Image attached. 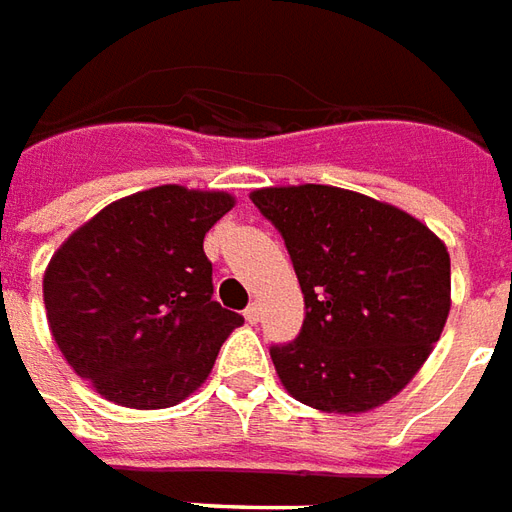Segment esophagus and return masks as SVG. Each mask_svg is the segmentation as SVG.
<instances>
[{"mask_svg": "<svg viewBox=\"0 0 512 512\" xmlns=\"http://www.w3.org/2000/svg\"><path fill=\"white\" fill-rule=\"evenodd\" d=\"M242 317H245V322H250V325H256V322H259V306L250 303V306L242 311Z\"/></svg>", "mask_w": 512, "mask_h": 512, "instance_id": "obj_1", "label": "esophagus"}]
</instances>
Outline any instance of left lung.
<instances>
[{
  "label": "left lung",
  "mask_w": 512,
  "mask_h": 512,
  "mask_svg": "<svg viewBox=\"0 0 512 512\" xmlns=\"http://www.w3.org/2000/svg\"><path fill=\"white\" fill-rule=\"evenodd\" d=\"M284 237L306 320L273 344L284 389L317 411L364 413L402 391L449 317L447 245L397 206L300 184L253 190Z\"/></svg>",
  "instance_id": "8db88e82"
}]
</instances>
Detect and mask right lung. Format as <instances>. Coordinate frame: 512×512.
<instances>
[{
    "mask_svg": "<svg viewBox=\"0 0 512 512\" xmlns=\"http://www.w3.org/2000/svg\"><path fill=\"white\" fill-rule=\"evenodd\" d=\"M228 192L162 184L76 228L43 275V303L65 361L104 400L170 408L198 389L242 317L212 300L204 237Z\"/></svg>",
    "mask_w": 512,
    "mask_h": 512,
    "instance_id": "right-lung-1",
    "label": "right lung"
}]
</instances>
